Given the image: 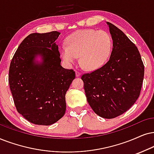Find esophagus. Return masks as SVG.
Masks as SVG:
<instances>
[{"label":"esophagus","instance_id":"obj_1","mask_svg":"<svg viewBox=\"0 0 154 154\" xmlns=\"http://www.w3.org/2000/svg\"><path fill=\"white\" fill-rule=\"evenodd\" d=\"M81 75V73L80 72H77V71H76L75 72V76L77 77H79V76Z\"/></svg>","mask_w":154,"mask_h":154}]
</instances>
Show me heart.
<instances>
[{
  "label": "heart",
  "mask_w": 154,
  "mask_h": 154,
  "mask_svg": "<svg viewBox=\"0 0 154 154\" xmlns=\"http://www.w3.org/2000/svg\"><path fill=\"white\" fill-rule=\"evenodd\" d=\"M112 48L110 35L103 30L83 29L69 35L66 45L60 46V56L68 65L79 61L89 71L99 69L106 63Z\"/></svg>",
  "instance_id": "heart-1"
}]
</instances>
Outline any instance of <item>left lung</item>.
Here are the masks:
<instances>
[{
  "label": "left lung",
  "instance_id": "8db88e82",
  "mask_svg": "<svg viewBox=\"0 0 154 154\" xmlns=\"http://www.w3.org/2000/svg\"><path fill=\"white\" fill-rule=\"evenodd\" d=\"M113 41L109 61L82 76L87 100L97 115L113 119L137 100L144 75L141 55L133 42L117 27L106 22Z\"/></svg>",
  "mask_w": 154,
  "mask_h": 154
}]
</instances>
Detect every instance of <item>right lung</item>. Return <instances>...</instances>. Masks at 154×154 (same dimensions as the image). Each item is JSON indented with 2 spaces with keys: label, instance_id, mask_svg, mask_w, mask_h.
Segmentation results:
<instances>
[{
  "label": "right lung",
  "instance_id": "1",
  "mask_svg": "<svg viewBox=\"0 0 154 154\" xmlns=\"http://www.w3.org/2000/svg\"><path fill=\"white\" fill-rule=\"evenodd\" d=\"M57 31L32 33L13 56L8 80L17 112L31 123L51 125L64 116L65 94L75 78L61 66Z\"/></svg>",
  "mask_w": 154,
  "mask_h": 154
}]
</instances>
